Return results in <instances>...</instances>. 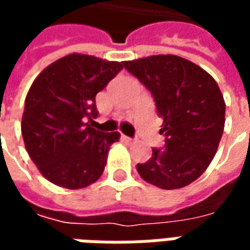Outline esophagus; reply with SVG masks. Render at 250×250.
I'll return each instance as SVG.
<instances>
[{
  "mask_svg": "<svg viewBox=\"0 0 250 250\" xmlns=\"http://www.w3.org/2000/svg\"><path fill=\"white\" fill-rule=\"evenodd\" d=\"M122 139H123L125 143H134V142H135V139H132V138H130V136H125V135H122Z\"/></svg>",
  "mask_w": 250,
  "mask_h": 250,
  "instance_id": "obj_1",
  "label": "esophagus"
}]
</instances>
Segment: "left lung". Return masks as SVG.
<instances>
[{
    "instance_id": "left-lung-1",
    "label": "left lung",
    "mask_w": 250,
    "mask_h": 250,
    "mask_svg": "<svg viewBox=\"0 0 250 250\" xmlns=\"http://www.w3.org/2000/svg\"><path fill=\"white\" fill-rule=\"evenodd\" d=\"M151 92L165 148L136 170L148 184L173 190L199 178L213 161L225 125V100L208 72L175 55H157L123 62Z\"/></svg>"
}]
</instances>
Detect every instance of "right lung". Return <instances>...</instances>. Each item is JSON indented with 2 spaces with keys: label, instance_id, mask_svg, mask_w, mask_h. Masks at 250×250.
I'll list each match as a JSON object with an SVG mask.
<instances>
[{
  "label": "right lung",
  "instance_id": "1",
  "mask_svg": "<svg viewBox=\"0 0 250 250\" xmlns=\"http://www.w3.org/2000/svg\"><path fill=\"white\" fill-rule=\"evenodd\" d=\"M123 62L72 53L46 66L30 85L21 132L30 159L49 182L75 190L103 174L109 146L120 134L102 132L89 123L99 114L96 93Z\"/></svg>",
  "mask_w": 250,
  "mask_h": 250
}]
</instances>
